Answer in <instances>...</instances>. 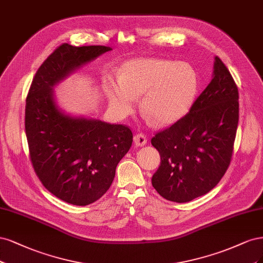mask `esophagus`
Segmentation results:
<instances>
[{
    "instance_id": "esophagus-1",
    "label": "esophagus",
    "mask_w": 263,
    "mask_h": 263,
    "mask_svg": "<svg viewBox=\"0 0 263 263\" xmlns=\"http://www.w3.org/2000/svg\"><path fill=\"white\" fill-rule=\"evenodd\" d=\"M134 143H135V145H137V146L145 145V144L147 143V139L145 137V134H143V133L135 134L134 135Z\"/></svg>"
}]
</instances>
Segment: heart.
I'll list each match as a JSON object with an SVG mask.
<instances>
[{
	"label": "heart",
	"mask_w": 263,
	"mask_h": 263,
	"mask_svg": "<svg viewBox=\"0 0 263 263\" xmlns=\"http://www.w3.org/2000/svg\"><path fill=\"white\" fill-rule=\"evenodd\" d=\"M197 86V74L187 63L138 59L123 67L119 83L107 84L106 91L110 105L120 115L129 114L135 105L134 96L144 94L143 111L154 122L168 124L188 111Z\"/></svg>",
	"instance_id": "b5f03b06"
}]
</instances>
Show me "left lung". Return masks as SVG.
<instances>
[{"instance_id":"left-lung-1","label":"left lung","mask_w":263,"mask_h":263,"mask_svg":"<svg viewBox=\"0 0 263 263\" xmlns=\"http://www.w3.org/2000/svg\"><path fill=\"white\" fill-rule=\"evenodd\" d=\"M238 98L231 72L216 57L214 78L190 111L151 140L160 155L152 184L164 199L189 202L221 181L233 157Z\"/></svg>"}]
</instances>
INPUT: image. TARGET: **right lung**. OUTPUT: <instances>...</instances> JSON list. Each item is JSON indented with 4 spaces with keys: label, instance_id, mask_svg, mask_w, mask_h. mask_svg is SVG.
<instances>
[{
    "label": "right lung",
    "instance_id": "right-lung-1",
    "mask_svg": "<svg viewBox=\"0 0 263 263\" xmlns=\"http://www.w3.org/2000/svg\"><path fill=\"white\" fill-rule=\"evenodd\" d=\"M109 50L60 45L37 70L26 97L25 131L33 171L49 192L73 205H88L107 192L133 134L123 124L62 114L51 90L64 76Z\"/></svg>",
    "mask_w": 263,
    "mask_h": 263
}]
</instances>
